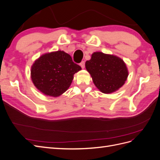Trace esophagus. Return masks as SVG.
<instances>
[{
  "instance_id": "34e87169",
  "label": "esophagus",
  "mask_w": 160,
  "mask_h": 160,
  "mask_svg": "<svg viewBox=\"0 0 160 160\" xmlns=\"http://www.w3.org/2000/svg\"><path fill=\"white\" fill-rule=\"evenodd\" d=\"M80 66L81 67L82 69H84L85 68V61H81L80 62Z\"/></svg>"
}]
</instances>
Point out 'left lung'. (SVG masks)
Instances as JSON below:
<instances>
[{
	"mask_svg": "<svg viewBox=\"0 0 160 160\" xmlns=\"http://www.w3.org/2000/svg\"><path fill=\"white\" fill-rule=\"evenodd\" d=\"M86 69L93 79L95 85L103 93H111L123 85L128 77L124 61L119 57L95 52L85 62Z\"/></svg>",
	"mask_w": 160,
	"mask_h": 160,
	"instance_id": "left-lung-1",
	"label": "left lung"
}]
</instances>
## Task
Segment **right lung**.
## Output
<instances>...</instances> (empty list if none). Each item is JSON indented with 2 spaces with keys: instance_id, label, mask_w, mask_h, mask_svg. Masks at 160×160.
Returning a JSON list of instances; mask_svg holds the SVG:
<instances>
[{
  "instance_id": "add662e5",
  "label": "right lung",
  "mask_w": 160,
  "mask_h": 160,
  "mask_svg": "<svg viewBox=\"0 0 160 160\" xmlns=\"http://www.w3.org/2000/svg\"><path fill=\"white\" fill-rule=\"evenodd\" d=\"M81 67L62 51L42 55L31 67L33 84L46 95L58 97L68 89L75 72Z\"/></svg>"
}]
</instances>
